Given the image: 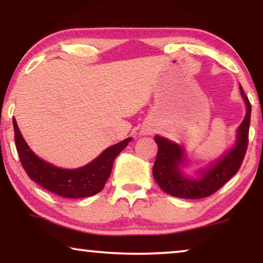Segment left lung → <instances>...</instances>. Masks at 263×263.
I'll use <instances>...</instances> for the list:
<instances>
[{
    "mask_svg": "<svg viewBox=\"0 0 263 263\" xmlns=\"http://www.w3.org/2000/svg\"><path fill=\"white\" fill-rule=\"evenodd\" d=\"M240 93L247 104V115L238 127L236 146L226 153L220 160L203 171L199 179L185 178L178 170V164L183 161V151L177 143L167 139L156 136L158 153L153 165V177L165 193L182 199H203L221 188L232 176L237 174L249 142V125L251 104L240 86Z\"/></svg>",
    "mask_w": 263,
    "mask_h": 263,
    "instance_id": "8db88e82",
    "label": "left lung"
}]
</instances>
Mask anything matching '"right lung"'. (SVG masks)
Returning a JSON list of instances; mask_svg holds the SVG:
<instances>
[{"label": "right lung", "mask_w": 263, "mask_h": 263, "mask_svg": "<svg viewBox=\"0 0 263 263\" xmlns=\"http://www.w3.org/2000/svg\"><path fill=\"white\" fill-rule=\"evenodd\" d=\"M13 125L17 154L28 177L49 192L69 199L87 197L102 192L107 178L110 177L115 158L132 140L128 138L109 147L84 167L66 170L53 166L35 156L21 135L15 118L13 120Z\"/></svg>", "instance_id": "add662e5"}]
</instances>
